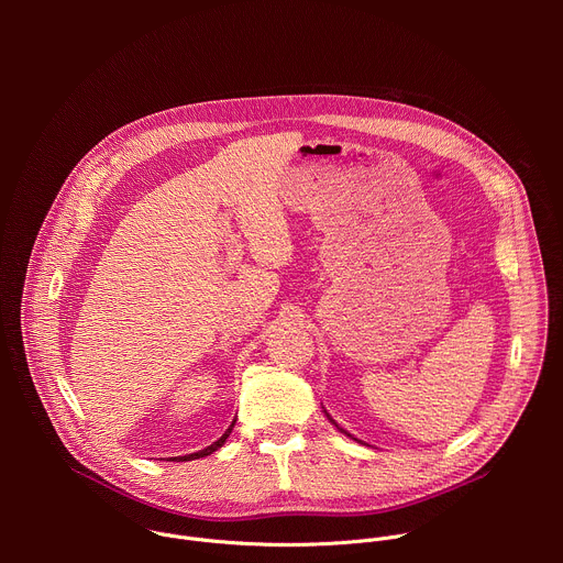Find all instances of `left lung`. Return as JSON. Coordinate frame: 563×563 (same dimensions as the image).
Listing matches in <instances>:
<instances>
[{
    "label": "left lung",
    "mask_w": 563,
    "mask_h": 563,
    "mask_svg": "<svg viewBox=\"0 0 563 563\" xmlns=\"http://www.w3.org/2000/svg\"><path fill=\"white\" fill-rule=\"evenodd\" d=\"M330 421H332V419H330ZM332 423H334V421H332ZM334 426H336V423H334ZM336 428H339V426H336ZM339 430H341V432H345L343 428H339ZM345 434H347V432H345ZM347 437H350V434H347Z\"/></svg>",
    "instance_id": "left-lung-1"
}]
</instances>
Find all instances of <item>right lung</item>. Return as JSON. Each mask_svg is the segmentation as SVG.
<instances>
[{
    "label": "right lung",
    "mask_w": 563,
    "mask_h": 563,
    "mask_svg": "<svg viewBox=\"0 0 563 563\" xmlns=\"http://www.w3.org/2000/svg\"><path fill=\"white\" fill-rule=\"evenodd\" d=\"M233 423H235V421H233ZM233 423H231V428H233ZM231 428H229V430H227V432H224V434H222V437H220L216 443H211L209 448H205V450H200V452H194V454H187V456H180V459H183V461H191V459H200V456L213 454V452H216V450H218V448H220V445L227 441V437L231 434Z\"/></svg>",
    "instance_id": "obj_1"
}]
</instances>
